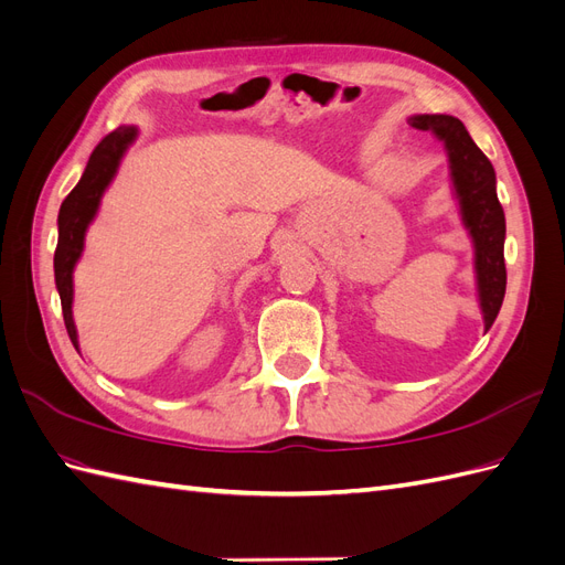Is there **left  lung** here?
I'll return each instance as SVG.
<instances>
[{
	"label": "left lung",
	"mask_w": 565,
	"mask_h": 565,
	"mask_svg": "<svg viewBox=\"0 0 565 565\" xmlns=\"http://www.w3.org/2000/svg\"><path fill=\"white\" fill-rule=\"evenodd\" d=\"M407 122L419 131H431L448 150L450 181L459 204L461 224L469 231L473 243L476 292L488 332L502 309L507 289V224L504 210L498 200V188H494V181H498L494 179V169L457 117L413 115Z\"/></svg>",
	"instance_id": "left-lung-1"
}]
</instances>
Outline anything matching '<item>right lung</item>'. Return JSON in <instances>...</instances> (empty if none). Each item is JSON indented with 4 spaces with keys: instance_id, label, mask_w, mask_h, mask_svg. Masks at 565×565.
Instances as JSON below:
<instances>
[{
    "instance_id": "add662e5",
    "label": "right lung",
    "mask_w": 565,
    "mask_h": 565,
    "mask_svg": "<svg viewBox=\"0 0 565 565\" xmlns=\"http://www.w3.org/2000/svg\"><path fill=\"white\" fill-rule=\"evenodd\" d=\"M136 136H139V129L136 127H117L115 131H110L106 139L94 148L79 183L73 188L71 195L63 200L58 212V245L54 254V276L63 306L65 330L71 334V341L77 351L79 341L73 320V270L84 252V235H87L89 224L98 214L100 198L108 191V185L113 183L119 169V162H122L127 148L136 141Z\"/></svg>"
}]
</instances>
